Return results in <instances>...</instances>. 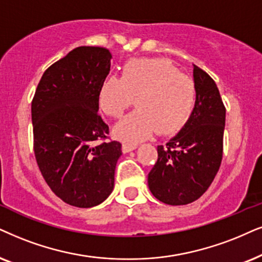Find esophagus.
Returning <instances> with one entry per match:
<instances>
[{"label":"esophagus","instance_id":"obj_1","mask_svg":"<svg viewBox=\"0 0 262 262\" xmlns=\"http://www.w3.org/2000/svg\"><path fill=\"white\" fill-rule=\"evenodd\" d=\"M137 148V145L135 144H123L122 145V151L124 152V154H127V152H130Z\"/></svg>","mask_w":262,"mask_h":262}]
</instances>
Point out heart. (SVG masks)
Returning a JSON list of instances; mask_svg holds the SVG:
<instances>
[{"label":"heart","mask_w":262,"mask_h":262,"mask_svg":"<svg viewBox=\"0 0 262 262\" xmlns=\"http://www.w3.org/2000/svg\"><path fill=\"white\" fill-rule=\"evenodd\" d=\"M137 110L115 127V135L127 142L145 140L157 130L167 135L179 130L196 100L193 79L180 74L163 59H134L121 77L108 76L99 89V105L105 114L120 117L134 104Z\"/></svg>","instance_id":"b5f03b06"}]
</instances>
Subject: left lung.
I'll use <instances>...</instances> for the list:
<instances>
[{
	"instance_id": "8db88e82",
	"label": "left lung",
	"mask_w": 262,
	"mask_h": 262,
	"mask_svg": "<svg viewBox=\"0 0 262 262\" xmlns=\"http://www.w3.org/2000/svg\"><path fill=\"white\" fill-rule=\"evenodd\" d=\"M196 101L180 132L157 146L158 160L147 183L152 194L169 205L198 200L219 170L226 108L214 79L193 65Z\"/></svg>"
}]
</instances>
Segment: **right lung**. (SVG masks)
<instances>
[{
	"label": "right lung",
	"instance_id": "right-lung-1",
	"mask_svg": "<svg viewBox=\"0 0 262 262\" xmlns=\"http://www.w3.org/2000/svg\"><path fill=\"white\" fill-rule=\"evenodd\" d=\"M111 53L77 47L49 66L31 104L34 151L43 179L65 203L100 204L114 190L118 141L105 140L108 125L98 115L99 89L110 72Z\"/></svg>",
	"mask_w": 262,
	"mask_h": 262
}]
</instances>
